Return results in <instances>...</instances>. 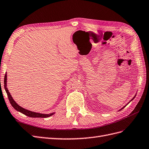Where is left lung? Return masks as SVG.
Listing matches in <instances>:
<instances>
[{
	"label": "left lung",
	"mask_w": 149,
	"mask_h": 149,
	"mask_svg": "<svg viewBox=\"0 0 149 149\" xmlns=\"http://www.w3.org/2000/svg\"><path fill=\"white\" fill-rule=\"evenodd\" d=\"M135 97H136V95H135V96H134V98H133V99H134V98H135ZM133 99H132V100H133ZM123 108H124V107H123Z\"/></svg>",
	"instance_id": "left-lung-1"
}]
</instances>
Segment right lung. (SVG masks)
<instances>
[{
  "instance_id": "right-lung-1",
  "label": "right lung",
  "mask_w": 149,
  "mask_h": 149,
  "mask_svg": "<svg viewBox=\"0 0 149 149\" xmlns=\"http://www.w3.org/2000/svg\"><path fill=\"white\" fill-rule=\"evenodd\" d=\"M4 88H5V90H6L8 98L10 101V104L12 105V107L15 110L22 113L23 114L32 118H47L54 114V113H50V114H42V113H35L31 111L26 110L23 109V108L19 106L16 102L14 101V100L13 99L11 95H10V92H8V90L7 88V74H6V75H5V78H4Z\"/></svg>"
}]
</instances>
